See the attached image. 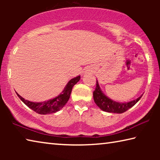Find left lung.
<instances>
[{"label": "left lung", "mask_w": 160, "mask_h": 160, "mask_svg": "<svg viewBox=\"0 0 160 160\" xmlns=\"http://www.w3.org/2000/svg\"><path fill=\"white\" fill-rule=\"evenodd\" d=\"M142 96V94L139 97H138L137 99L128 102L121 103L115 102L109 98V97L103 93L97 80L96 84V89L93 92L94 101L97 105V107H99V109L104 111V112L113 113H122L126 112L130 108L133 107L139 101Z\"/></svg>", "instance_id": "obj_1"}]
</instances>
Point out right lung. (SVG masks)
Masks as SVG:
<instances>
[{"mask_svg":"<svg viewBox=\"0 0 160 160\" xmlns=\"http://www.w3.org/2000/svg\"><path fill=\"white\" fill-rule=\"evenodd\" d=\"M80 79V75L72 78L67 85L64 88V90L61 92L60 94L57 97H54L53 99H48L47 101L41 102H33L29 100H27L22 97L18 92H16L22 102L25 104L29 108L39 114H49V113H56L60 111L63 108L66 103L68 101L70 94H71L72 89L73 86L76 84Z\"/></svg>","mask_w":160,"mask_h":160,"instance_id":"obj_1","label":"right lung"}]
</instances>
